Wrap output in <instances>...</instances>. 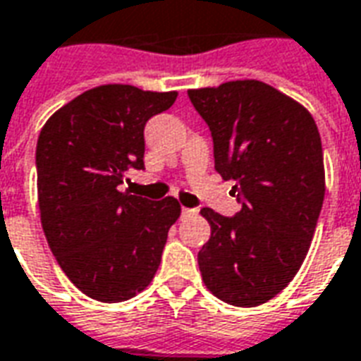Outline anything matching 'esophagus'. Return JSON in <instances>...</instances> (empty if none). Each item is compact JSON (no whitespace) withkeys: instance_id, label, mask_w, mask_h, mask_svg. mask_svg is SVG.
<instances>
[{"instance_id":"34e87169","label":"esophagus","mask_w":361,"mask_h":361,"mask_svg":"<svg viewBox=\"0 0 361 361\" xmlns=\"http://www.w3.org/2000/svg\"><path fill=\"white\" fill-rule=\"evenodd\" d=\"M195 209H188V207H181V214L183 216H189V214H195Z\"/></svg>"}]
</instances>
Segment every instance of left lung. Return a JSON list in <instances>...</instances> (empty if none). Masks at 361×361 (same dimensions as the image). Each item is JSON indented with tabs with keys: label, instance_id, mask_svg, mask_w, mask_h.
I'll return each mask as SVG.
<instances>
[{
	"label": "left lung",
	"instance_id": "1",
	"mask_svg": "<svg viewBox=\"0 0 361 361\" xmlns=\"http://www.w3.org/2000/svg\"><path fill=\"white\" fill-rule=\"evenodd\" d=\"M211 129L214 168L235 180L234 216L201 209L211 238L199 251L204 286L255 307L288 286L315 234L325 166L315 119L302 104L253 79L188 90Z\"/></svg>",
	"mask_w": 361,
	"mask_h": 361
}]
</instances>
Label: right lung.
Listing matches in <instances>:
<instances>
[{
  "label": "right lung",
  "mask_w": 361,
  "mask_h": 361,
  "mask_svg": "<svg viewBox=\"0 0 361 361\" xmlns=\"http://www.w3.org/2000/svg\"><path fill=\"white\" fill-rule=\"evenodd\" d=\"M178 92L102 85L59 108L36 145L44 234L75 286L92 300L126 302L158 271L168 230L180 219L173 197L121 193L126 173L142 170L145 126Z\"/></svg>",
  "instance_id": "add662e5"
}]
</instances>
